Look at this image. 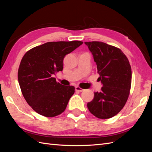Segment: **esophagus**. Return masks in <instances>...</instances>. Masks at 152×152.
<instances>
[{"label": "esophagus", "mask_w": 152, "mask_h": 152, "mask_svg": "<svg viewBox=\"0 0 152 152\" xmlns=\"http://www.w3.org/2000/svg\"><path fill=\"white\" fill-rule=\"evenodd\" d=\"M75 90L77 91H79V92H82V91H84L83 89H82L81 87H80L79 86H76L75 87Z\"/></svg>", "instance_id": "esophagus-1"}]
</instances>
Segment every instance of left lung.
Listing matches in <instances>:
<instances>
[{"mask_svg": "<svg viewBox=\"0 0 152 152\" xmlns=\"http://www.w3.org/2000/svg\"><path fill=\"white\" fill-rule=\"evenodd\" d=\"M93 56L98 78L103 87L95 92L87 103L89 112L99 118L107 119L116 115L125 105L129 95L132 72L127 58L117 48L102 42H84Z\"/></svg>", "mask_w": 152, "mask_h": 152, "instance_id": "1", "label": "left lung"}]
</instances>
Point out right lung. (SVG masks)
Wrapping results in <instances>:
<instances>
[{"label": "right lung", "mask_w": 152, "mask_h": 152, "mask_svg": "<svg viewBox=\"0 0 152 152\" xmlns=\"http://www.w3.org/2000/svg\"><path fill=\"white\" fill-rule=\"evenodd\" d=\"M83 42H49L35 47L23 57L18 78L25 100L37 113L53 117L65 111L75 87L65 86L53 75L63 70V59Z\"/></svg>", "instance_id": "right-lung-1"}]
</instances>
